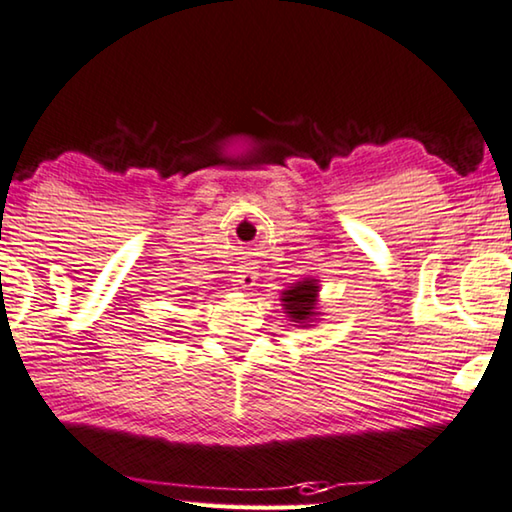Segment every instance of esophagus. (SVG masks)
<instances>
[{"mask_svg":"<svg viewBox=\"0 0 512 512\" xmlns=\"http://www.w3.org/2000/svg\"><path fill=\"white\" fill-rule=\"evenodd\" d=\"M238 286L240 288H244V291H247V288H251V286H256V272L251 270V268H242L240 270V274H238Z\"/></svg>","mask_w":512,"mask_h":512,"instance_id":"34e87169","label":"esophagus"}]
</instances>
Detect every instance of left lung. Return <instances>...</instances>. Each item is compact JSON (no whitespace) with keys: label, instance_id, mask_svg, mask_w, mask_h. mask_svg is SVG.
Segmentation results:
<instances>
[{"label":"left lung","instance_id":"8db88e82","mask_svg":"<svg viewBox=\"0 0 512 512\" xmlns=\"http://www.w3.org/2000/svg\"><path fill=\"white\" fill-rule=\"evenodd\" d=\"M316 298H318V284L316 279H305L291 286V291L281 293V302H284L286 314L291 321L300 325H309L311 318L316 316Z\"/></svg>","mask_w":512,"mask_h":512}]
</instances>
